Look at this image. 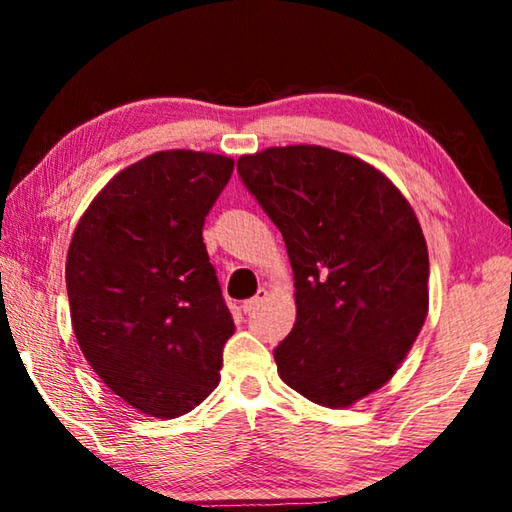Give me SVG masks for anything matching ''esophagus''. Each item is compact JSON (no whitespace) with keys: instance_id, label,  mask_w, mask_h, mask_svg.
I'll return each instance as SVG.
<instances>
[{"instance_id":"1","label":"esophagus","mask_w":512,"mask_h":512,"mask_svg":"<svg viewBox=\"0 0 512 512\" xmlns=\"http://www.w3.org/2000/svg\"><path fill=\"white\" fill-rule=\"evenodd\" d=\"M268 298V289H259L255 298H250L244 302V311L246 314H253V311H257L259 307H262V302Z\"/></svg>"}]
</instances>
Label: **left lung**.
Listing matches in <instances>:
<instances>
[{"mask_svg": "<svg viewBox=\"0 0 512 512\" xmlns=\"http://www.w3.org/2000/svg\"><path fill=\"white\" fill-rule=\"evenodd\" d=\"M239 176L282 232L296 323L277 375L327 409L379 391L429 311V253L413 207L384 173L316 144L241 155Z\"/></svg>", "mask_w": 512, "mask_h": 512, "instance_id": "left-lung-1", "label": "left lung"}]
</instances>
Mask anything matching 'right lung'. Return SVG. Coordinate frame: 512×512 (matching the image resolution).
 Returning <instances> with one entry per match:
<instances>
[{
    "instance_id": "add662e5",
    "label": "right lung",
    "mask_w": 512,
    "mask_h": 512,
    "mask_svg": "<svg viewBox=\"0 0 512 512\" xmlns=\"http://www.w3.org/2000/svg\"><path fill=\"white\" fill-rule=\"evenodd\" d=\"M235 171L228 155L171 149L121 169L67 250L69 314L83 357L151 418L196 409L221 381L235 334L203 223Z\"/></svg>"
}]
</instances>
